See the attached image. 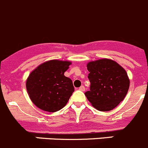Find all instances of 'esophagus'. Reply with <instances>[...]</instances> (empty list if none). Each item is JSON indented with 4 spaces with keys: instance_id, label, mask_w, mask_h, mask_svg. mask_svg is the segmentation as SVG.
<instances>
[{
    "instance_id": "obj_1",
    "label": "esophagus",
    "mask_w": 148,
    "mask_h": 148,
    "mask_svg": "<svg viewBox=\"0 0 148 148\" xmlns=\"http://www.w3.org/2000/svg\"><path fill=\"white\" fill-rule=\"evenodd\" d=\"M79 90L82 91V92H84V91H85V87L84 86H81L79 87Z\"/></svg>"
}]
</instances>
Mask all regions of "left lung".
<instances>
[{
	"instance_id": "obj_1",
	"label": "left lung",
	"mask_w": 148,
	"mask_h": 148,
	"mask_svg": "<svg viewBox=\"0 0 148 148\" xmlns=\"http://www.w3.org/2000/svg\"><path fill=\"white\" fill-rule=\"evenodd\" d=\"M90 90L85 92L88 101L101 112L112 110L124 100L129 89L126 71L116 62L103 59L86 65Z\"/></svg>"
}]
</instances>
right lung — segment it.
I'll return each mask as SVG.
<instances>
[{"label": "right lung", "instance_id": "obj_1", "mask_svg": "<svg viewBox=\"0 0 148 148\" xmlns=\"http://www.w3.org/2000/svg\"><path fill=\"white\" fill-rule=\"evenodd\" d=\"M70 64L68 61H47L30 73L26 89L35 106L48 112L65 106L74 92L72 80L64 75Z\"/></svg>", "mask_w": 148, "mask_h": 148}]
</instances>
